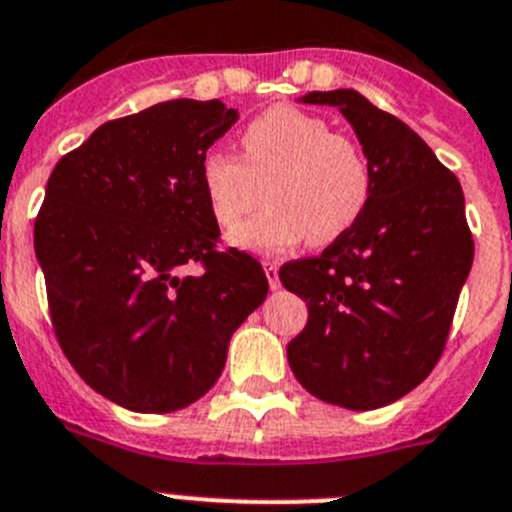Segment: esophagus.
Segmentation results:
<instances>
[{"label": "esophagus", "instance_id": "esophagus-1", "mask_svg": "<svg viewBox=\"0 0 512 512\" xmlns=\"http://www.w3.org/2000/svg\"><path fill=\"white\" fill-rule=\"evenodd\" d=\"M264 271H266V279H269V286L271 289H279L281 281H279V264L271 259L264 261Z\"/></svg>", "mask_w": 512, "mask_h": 512}]
</instances>
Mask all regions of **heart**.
<instances>
[{"mask_svg": "<svg viewBox=\"0 0 512 512\" xmlns=\"http://www.w3.org/2000/svg\"><path fill=\"white\" fill-rule=\"evenodd\" d=\"M243 158L208 150L201 188L213 221L231 231L261 203L269 208L243 223L233 243L253 251H284L299 241L329 246L347 236L372 198V165L357 138L299 107L276 105L241 135Z\"/></svg>", "mask_w": 512, "mask_h": 512, "instance_id": "1", "label": "heart"}]
</instances>
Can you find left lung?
I'll return each instance as SVG.
<instances>
[{"mask_svg": "<svg viewBox=\"0 0 512 512\" xmlns=\"http://www.w3.org/2000/svg\"><path fill=\"white\" fill-rule=\"evenodd\" d=\"M304 102L337 107L352 123L372 198L321 256L281 266V284L309 304L286 354L314 397L377 410L425 382L445 352L475 253L465 196L430 145L362 92H309Z\"/></svg>", "mask_w": 512, "mask_h": 512, "instance_id": "1", "label": "left lung"}]
</instances>
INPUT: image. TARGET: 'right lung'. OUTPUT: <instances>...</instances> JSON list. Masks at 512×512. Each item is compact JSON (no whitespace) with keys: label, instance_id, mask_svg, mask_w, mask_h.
<instances>
[{"label":"right lung","instance_id":"1","mask_svg":"<svg viewBox=\"0 0 512 512\" xmlns=\"http://www.w3.org/2000/svg\"><path fill=\"white\" fill-rule=\"evenodd\" d=\"M238 120L168 100L107 120L57 160L34 218L50 321L75 372L133 412H175L221 377L231 334L269 291L251 253L218 248L206 150ZM186 265L196 275L180 277Z\"/></svg>","mask_w":512,"mask_h":512}]
</instances>
